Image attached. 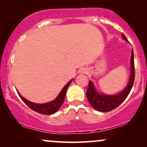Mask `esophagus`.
Here are the masks:
<instances>
[{
    "label": "esophagus",
    "mask_w": 147,
    "mask_h": 147,
    "mask_svg": "<svg viewBox=\"0 0 147 147\" xmlns=\"http://www.w3.org/2000/svg\"><path fill=\"white\" fill-rule=\"evenodd\" d=\"M87 72V70L86 68H83L80 70V73L82 74H86Z\"/></svg>",
    "instance_id": "34e87169"
}]
</instances>
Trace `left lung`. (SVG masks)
I'll use <instances>...</instances> for the list:
<instances>
[{"label":"left lung","instance_id":"obj_1","mask_svg":"<svg viewBox=\"0 0 147 147\" xmlns=\"http://www.w3.org/2000/svg\"><path fill=\"white\" fill-rule=\"evenodd\" d=\"M122 38L126 41H129L125 35L122 34ZM135 79V65H134V55L133 50L131 52V75L128 85L122 92L115 95H107L100 94L96 90L92 82H89L88 87L86 91L88 100L91 106L95 110L100 112H108L117 108L125 100L129 95L130 91L132 88Z\"/></svg>","mask_w":147,"mask_h":147}]
</instances>
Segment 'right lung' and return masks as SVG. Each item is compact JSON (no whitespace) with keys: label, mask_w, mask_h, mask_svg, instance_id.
Wrapping results in <instances>:
<instances>
[{"label":"right lung","mask_w":147,"mask_h":147,"mask_svg":"<svg viewBox=\"0 0 147 147\" xmlns=\"http://www.w3.org/2000/svg\"><path fill=\"white\" fill-rule=\"evenodd\" d=\"M72 81L70 80L66 85L63 88L61 91L60 92V93L59 94V95L57 96V98L54 101L52 102L46 103V104H36V103H33L30 102V101L25 99L24 97H23L18 92V95L20 96L22 100L24 102L25 104H27V106H28L31 109H32L33 111H36L37 113H39L44 114V115H52L55 113L59 109H60L61 106L63 104L64 99H65V94H66L67 90H68V88L70 85V84L71 83Z\"/></svg>","instance_id":"right-lung-1"}]
</instances>
